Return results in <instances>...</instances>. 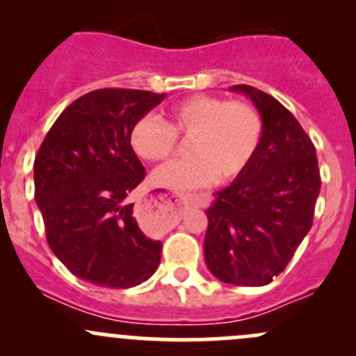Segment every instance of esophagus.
I'll return each instance as SVG.
<instances>
[{
	"instance_id": "34e87169",
	"label": "esophagus",
	"mask_w": 356,
	"mask_h": 356,
	"mask_svg": "<svg viewBox=\"0 0 356 356\" xmlns=\"http://www.w3.org/2000/svg\"><path fill=\"white\" fill-rule=\"evenodd\" d=\"M193 204H195L193 198H182V196L168 198L167 195H158L138 203L134 215L138 218V224L146 232H161L177 224L182 210Z\"/></svg>"
}]
</instances>
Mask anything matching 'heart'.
I'll list each match as a JSON object with an SVG mask.
<instances>
[{
  "label": "heart",
  "mask_w": 356,
  "mask_h": 356,
  "mask_svg": "<svg viewBox=\"0 0 356 356\" xmlns=\"http://www.w3.org/2000/svg\"><path fill=\"white\" fill-rule=\"evenodd\" d=\"M177 136L188 139L189 156L158 168L153 182L188 191L245 174L261 145L264 120L250 103L198 92L172 105L168 122L152 113L139 117L131 125L129 145L143 160L161 161L175 152Z\"/></svg>",
  "instance_id": "b5f03b06"
}]
</instances>
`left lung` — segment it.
<instances>
[{
    "label": "left lung",
    "mask_w": 356,
    "mask_h": 356,
    "mask_svg": "<svg viewBox=\"0 0 356 356\" xmlns=\"http://www.w3.org/2000/svg\"><path fill=\"white\" fill-rule=\"evenodd\" d=\"M231 89L254 103L264 138L245 174L204 211V260L222 282L265 286L284 270L314 224L321 170L314 143L286 106L253 86Z\"/></svg>",
    "instance_id": "8db88e82"
}]
</instances>
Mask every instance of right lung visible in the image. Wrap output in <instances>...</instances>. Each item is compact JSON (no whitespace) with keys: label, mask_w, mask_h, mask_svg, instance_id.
<instances>
[{"label":"right lung","mask_w":356,"mask_h":356,"mask_svg":"<svg viewBox=\"0 0 356 356\" xmlns=\"http://www.w3.org/2000/svg\"><path fill=\"white\" fill-rule=\"evenodd\" d=\"M165 95L96 89L62 111L34 160V196L48 245L86 282L127 289L158 268L161 241L146 238L129 193L146 170L129 145L131 125Z\"/></svg>","instance_id":"add662e5"}]
</instances>
